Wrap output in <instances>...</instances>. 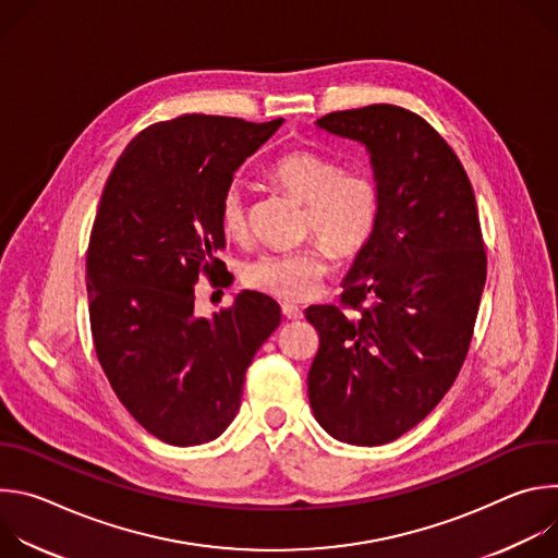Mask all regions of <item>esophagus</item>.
<instances>
[{
	"label": "esophagus",
	"instance_id": "esophagus-1",
	"mask_svg": "<svg viewBox=\"0 0 558 558\" xmlns=\"http://www.w3.org/2000/svg\"><path fill=\"white\" fill-rule=\"evenodd\" d=\"M280 308H282V315L289 317V320H302V317H304L302 308L298 304H293V302H282Z\"/></svg>",
	"mask_w": 558,
	"mask_h": 558
}]
</instances>
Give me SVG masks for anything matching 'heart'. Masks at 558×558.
<instances>
[{
  "mask_svg": "<svg viewBox=\"0 0 558 558\" xmlns=\"http://www.w3.org/2000/svg\"><path fill=\"white\" fill-rule=\"evenodd\" d=\"M269 179L289 196L304 203V231L311 241L291 252H267L243 267L252 289L302 300L323 282L329 269V251L338 258L357 256L373 238L379 218V185L362 170H342L329 156L311 149H291L271 163ZM225 233L238 235L247 225V203L241 187L231 185L220 203Z\"/></svg>",
  "mask_w": 558,
  "mask_h": 558,
  "instance_id": "b5f03b06",
  "label": "heart"
}]
</instances>
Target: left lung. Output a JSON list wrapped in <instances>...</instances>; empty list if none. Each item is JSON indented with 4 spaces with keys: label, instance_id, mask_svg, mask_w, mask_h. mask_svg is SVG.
<instances>
[{
    "label": "left lung",
    "instance_id": "left-lung-1",
    "mask_svg": "<svg viewBox=\"0 0 558 558\" xmlns=\"http://www.w3.org/2000/svg\"><path fill=\"white\" fill-rule=\"evenodd\" d=\"M315 125L366 147L379 218L342 280L340 306H308L320 336L308 371L313 415L331 437L381 446L420 424L452 386L486 284L472 185L422 117L388 104Z\"/></svg>",
    "mask_w": 558,
    "mask_h": 558
}]
</instances>
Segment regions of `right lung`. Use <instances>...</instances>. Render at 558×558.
<instances>
[{
    "label": "right lung",
    "instance_id": "right-lung-1",
    "mask_svg": "<svg viewBox=\"0 0 558 558\" xmlns=\"http://www.w3.org/2000/svg\"><path fill=\"white\" fill-rule=\"evenodd\" d=\"M282 125L185 114L145 128L104 187L86 258L97 357L130 415L172 446L216 439L241 409L245 371L280 306L243 291L194 311L198 274L225 247L220 203L235 170Z\"/></svg>",
    "mask_w": 558,
    "mask_h": 558
}]
</instances>
